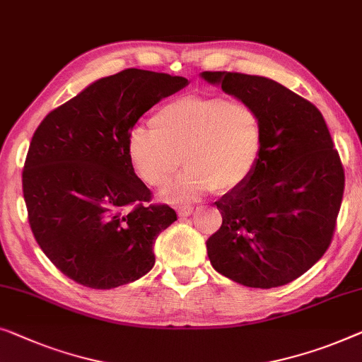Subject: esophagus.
Instances as JSON below:
<instances>
[{
    "label": "esophagus",
    "mask_w": 362,
    "mask_h": 362,
    "mask_svg": "<svg viewBox=\"0 0 362 362\" xmlns=\"http://www.w3.org/2000/svg\"><path fill=\"white\" fill-rule=\"evenodd\" d=\"M192 212H194V207H191V206L177 207V216L180 217H187V216H191Z\"/></svg>",
    "instance_id": "1"
}]
</instances>
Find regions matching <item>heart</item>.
<instances>
[{
  "label": "heart",
  "instance_id": "heart-1",
  "mask_svg": "<svg viewBox=\"0 0 362 362\" xmlns=\"http://www.w3.org/2000/svg\"><path fill=\"white\" fill-rule=\"evenodd\" d=\"M263 144V119L251 104L186 94L163 104L151 116L150 129L130 130L125 145L130 166L156 189L168 185L185 160L189 166L165 197L189 202L214 189L228 192L243 186Z\"/></svg>",
  "mask_w": 362,
  "mask_h": 362
}]
</instances>
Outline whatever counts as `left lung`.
<instances>
[{
    "instance_id": "obj_1",
    "label": "left lung",
    "mask_w": 362,
    "mask_h": 362,
    "mask_svg": "<svg viewBox=\"0 0 362 362\" xmlns=\"http://www.w3.org/2000/svg\"><path fill=\"white\" fill-rule=\"evenodd\" d=\"M209 85L261 114L264 144L250 180L216 202L222 227L207 240L214 269L271 289L307 272L332 243L344 171L322 112L266 76L202 71Z\"/></svg>"
}]
</instances>
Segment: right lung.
Listing matches in <instances>:
<instances>
[{
    "label": "right lung",
    "mask_w": 362,
    "mask_h": 362,
    "mask_svg": "<svg viewBox=\"0 0 362 362\" xmlns=\"http://www.w3.org/2000/svg\"><path fill=\"white\" fill-rule=\"evenodd\" d=\"M182 76L139 68L99 78L42 120L23 171L29 225L47 258L91 289H114L145 276L153 245L177 218L145 206L150 189L127 156V135Z\"/></svg>",
    "instance_id": "right-lung-1"
}]
</instances>
